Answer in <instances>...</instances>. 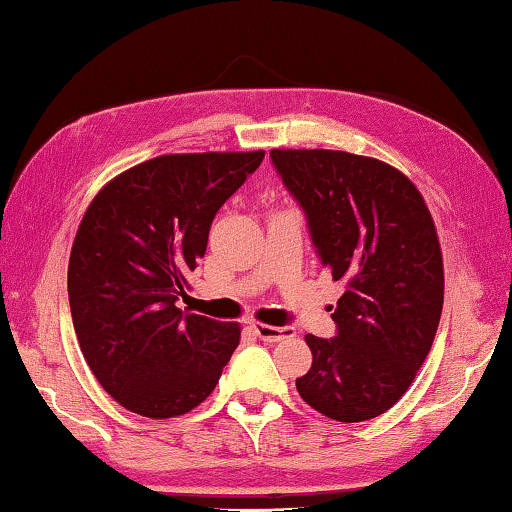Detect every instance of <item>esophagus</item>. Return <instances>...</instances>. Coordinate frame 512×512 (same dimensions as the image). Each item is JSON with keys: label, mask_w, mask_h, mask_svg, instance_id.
<instances>
[{"label": "esophagus", "mask_w": 512, "mask_h": 512, "mask_svg": "<svg viewBox=\"0 0 512 512\" xmlns=\"http://www.w3.org/2000/svg\"><path fill=\"white\" fill-rule=\"evenodd\" d=\"M251 329L265 342H279L295 335V326H272V324H254Z\"/></svg>", "instance_id": "obj_1"}]
</instances>
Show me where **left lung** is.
<instances>
[{
    "mask_svg": "<svg viewBox=\"0 0 512 512\" xmlns=\"http://www.w3.org/2000/svg\"><path fill=\"white\" fill-rule=\"evenodd\" d=\"M270 156L320 263L345 283L335 338L306 335L313 365L297 390L331 420H372L404 397L438 331L445 272L433 217L413 181L376 158L333 149Z\"/></svg>",
    "mask_w": 512,
    "mask_h": 512,
    "instance_id": "left-lung-1",
    "label": "left lung"
}]
</instances>
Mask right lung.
Listing matches in <instances>:
<instances>
[{
    "instance_id": "add662e5",
    "label": "right lung",
    "mask_w": 512,
    "mask_h": 512,
    "mask_svg": "<svg viewBox=\"0 0 512 512\" xmlns=\"http://www.w3.org/2000/svg\"><path fill=\"white\" fill-rule=\"evenodd\" d=\"M263 156H156L108 181L83 215L67 267L74 331L92 374L131 413H190L236 351V322L181 311L179 299L215 213Z\"/></svg>"
}]
</instances>
